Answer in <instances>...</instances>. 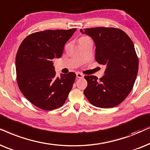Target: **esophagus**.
Instances as JSON below:
<instances>
[{"label":"esophagus","mask_w":150,"mask_h":150,"mask_svg":"<svg viewBox=\"0 0 150 150\" xmlns=\"http://www.w3.org/2000/svg\"><path fill=\"white\" fill-rule=\"evenodd\" d=\"M76 76H77V78H83V75L82 73H76Z\"/></svg>","instance_id":"esophagus-1"}]
</instances>
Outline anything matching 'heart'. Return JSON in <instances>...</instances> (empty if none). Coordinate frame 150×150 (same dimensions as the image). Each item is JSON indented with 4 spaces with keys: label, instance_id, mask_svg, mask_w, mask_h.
Returning a JSON list of instances; mask_svg holds the SVG:
<instances>
[{
    "label": "heart",
    "instance_id": "obj_1",
    "mask_svg": "<svg viewBox=\"0 0 150 150\" xmlns=\"http://www.w3.org/2000/svg\"><path fill=\"white\" fill-rule=\"evenodd\" d=\"M88 39H90L87 36H85V35H83V36H81L79 40V42H81V41H83V40H88Z\"/></svg>",
    "mask_w": 150,
    "mask_h": 150
}]
</instances>
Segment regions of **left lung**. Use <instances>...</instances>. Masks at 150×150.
<instances>
[{"instance_id":"left-lung-1","label":"left lung","mask_w":150,"mask_h":150,"mask_svg":"<svg viewBox=\"0 0 150 150\" xmlns=\"http://www.w3.org/2000/svg\"><path fill=\"white\" fill-rule=\"evenodd\" d=\"M95 42V60L105 66V75L98 79L86 75L83 93L92 105L110 108L120 104L132 89L139 70V58L132 40L121 29L95 27L80 29Z\"/></svg>"}]
</instances>
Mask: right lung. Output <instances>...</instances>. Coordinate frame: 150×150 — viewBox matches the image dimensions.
Masks as SVG:
<instances>
[{"mask_svg":"<svg viewBox=\"0 0 150 150\" xmlns=\"http://www.w3.org/2000/svg\"><path fill=\"white\" fill-rule=\"evenodd\" d=\"M77 29L46 30L28 35L16 57L20 91L31 103L44 110L63 105L76 77L73 72L56 77L53 59L59 58L66 42Z\"/></svg>","mask_w":150,"mask_h":150,"instance_id":"add662e5","label":"right lung"}]
</instances>
